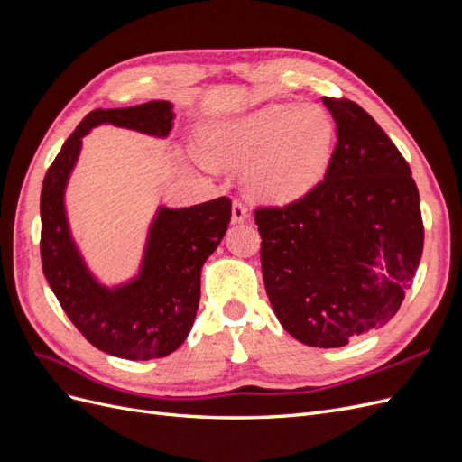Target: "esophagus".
<instances>
[{
  "mask_svg": "<svg viewBox=\"0 0 462 462\" xmlns=\"http://www.w3.org/2000/svg\"><path fill=\"white\" fill-rule=\"evenodd\" d=\"M246 217H248L246 206L239 199H235L233 206H231V219H233V223H243Z\"/></svg>",
  "mask_w": 462,
  "mask_h": 462,
  "instance_id": "34e87169",
  "label": "esophagus"
}]
</instances>
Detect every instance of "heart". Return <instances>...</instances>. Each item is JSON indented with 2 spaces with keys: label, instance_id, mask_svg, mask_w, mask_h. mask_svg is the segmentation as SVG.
I'll list each match as a JSON object with an SVG mask.
<instances>
[{
  "label": "heart",
  "instance_id": "1",
  "mask_svg": "<svg viewBox=\"0 0 462 462\" xmlns=\"http://www.w3.org/2000/svg\"><path fill=\"white\" fill-rule=\"evenodd\" d=\"M335 129L318 106L272 104L236 121L202 133V153L219 167H246L250 194L289 204L310 192L324 177Z\"/></svg>",
  "mask_w": 462,
  "mask_h": 462
}]
</instances>
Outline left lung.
I'll use <instances>...</instances> for the list:
<instances>
[{"mask_svg": "<svg viewBox=\"0 0 462 462\" xmlns=\"http://www.w3.org/2000/svg\"><path fill=\"white\" fill-rule=\"evenodd\" d=\"M337 125L326 177L283 208H256L262 275L282 326L309 346H343L385 326L424 248L411 167L365 109L321 97Z\"/></svg>", "mask_w": 462, "mask_h": 462, "instance_id": "obj_1", "label": "left lung"}]
</instances>
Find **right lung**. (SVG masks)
I'll use <instances>...</instances> for the list:
<instances>
[{
  "mask_svg": "<svg viewBox=\"0 0 462 462\" xmlns=\"http://www.w3.org/2000/svg\"><path fill=\"white\" fill-rule=\"evenodd\" d=\"M173 106L153 100L121 109H94L79 123L44 177L40 194L42 270L61 309L100 351L127 360H152L183 345L200 300V272L231 221V200L219 197L190 208L160 206L141 272L129 283L106 287L92 275L69 231L65 187L79 160L82 136L102 123L167 136Z\"/></svg>",
  "mask_w": 462,
  "mask_h": 462,
  "instance_id": "right-lung-1",
  "label": "right lung"
}]
</instances>
